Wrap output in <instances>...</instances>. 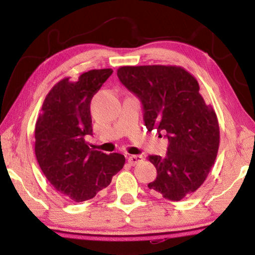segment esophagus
I'll return each mask as SVG.
<instances>
[{"instance_id": "obj_1", "label": "esophagus", "mask_w": 255, "mask_h": 255, "mask_svg": "<svg viewBox=\"0 0 255 255\" xmlns=\"http://www.w3.org/2000/svg\"><path fill=\"white\" fill-rule=\"evenodd\" d=\"M143 159L144 157L141 155H131V156L128 157V163L130 165H136V164L143 162Z\"/></svg>"}]
</instances>
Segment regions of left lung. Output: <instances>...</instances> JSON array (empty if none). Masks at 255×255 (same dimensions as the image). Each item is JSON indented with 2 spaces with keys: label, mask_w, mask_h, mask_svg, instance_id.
<instances>
[{
  "label": "left lung",
  "mask_w": 255,
  "mask_h": 255,
  "mask_svg": "<svg viewBox=\"0 0 255 255\" xmlns=\"http://www.w3.org/2000/svg\"><path fill=\"white\" fill-rule=\"evenodd\" d=\"M117 75L139 99L148 131L157 129L169 139L165 157L149 155L157 176L148 188L154 195L180 201L201 187L219 147L216 112L199 93L196 77L183 67L123 66Z\"/></svg>",
  "instance_id": "1"
}]
</instances>
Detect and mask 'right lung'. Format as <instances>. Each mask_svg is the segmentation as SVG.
<instances>
[{
    "label": "right lung",
    "instance_id": "obj_1",
    "mask_svg": "<svg viewBox=\"0 0 255 255\" xmlns=\"http://www.w3.org/2000/svg\"><path fill=\"white\" fill-rule=\"evenodd\" d=\"M112 72L91 70L76 82L59 81L47 94L36 123L34 153L42 173L56 191L76 202L107 188L126 161L119 153L91 149L85 141L92 135L90 103Z\"/></svg>",
    "mask_w": 255,
    "mask_h": 255
}]
</instances>
